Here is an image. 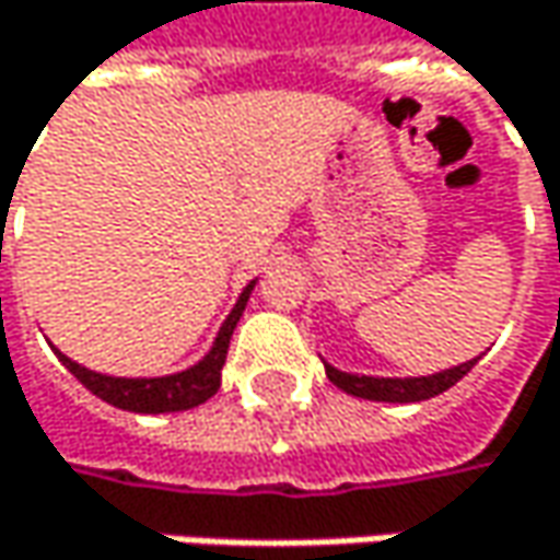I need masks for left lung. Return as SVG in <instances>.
Returning a JSON list of instances; mask_svg holds the SVG:
<instances>
[{
  "label": "left lung",
  "mask_w": 560,
  "mask_h": 560,
  "mask_svg": "<svg viewBox=\"0 0 560 560\" xmlns=\"http://www.w3.org/2000/svg\"><path fill=\"white\" fill-rule=\"evenodd\" d=\"M478 359H481V355H478ZM478 359L462 362V365L445 369V372H435V375H423V378H372V375H352V372L332 369L330 362H324V369H327V378H330L339 390L352 394V397L384 400V404H417V400H430L435 394L448 390L452 384L462 382V378L478 365Z\"/></svg>",
  "instance_id": "left-lung-1"
}]
</instances>
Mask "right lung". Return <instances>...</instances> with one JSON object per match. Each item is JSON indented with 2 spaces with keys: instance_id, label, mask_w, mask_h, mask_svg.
<instances>
[{
  "instance_id": "right-lung-1",
  "label": "right lung",
  "mask_w": 560,
  "mask_h": 560,
  "mask_svg": "<svg viewBox=\"0 0 560 560\" xmlns=\"http://www.w3.org/2000/svg\"><path fill=\"white\" fill-rule=\"evenodd\" d=\"M253 284H256V281H249V284L243 288V294L236 298V304H233L230 317L224 320L221 332H218L211 352H208L198 365H191V369H185V372H176V375H163V378H115V375L89 372L85 365L67 359L60 349H54V352H57V359H60V362H63V365H67V369H70L95 397H102L105 404H112V407H118V410H130V413H176V410H191V407L205 404L208 397H214L218 387H221V369H224V362H228L230 336H233V327L240 324V317H243V311H246V301H249V294H253Z\"/></svg>"
}]
</instances>
